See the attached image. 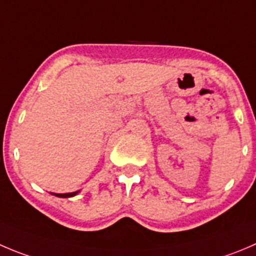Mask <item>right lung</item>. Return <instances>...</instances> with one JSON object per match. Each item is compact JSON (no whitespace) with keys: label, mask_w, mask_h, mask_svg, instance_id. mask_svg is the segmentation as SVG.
<instances>
[{"label":"right lung","mask_w":256,"mask_h":256,"mask_svg":"<svg viewBox=\"0 0 256 256\" xmlns=\"http://www.w3.org/2000/svg\"><path fill=\"white\" fill-rule=\"evenodd\" d=\"M78 192V191H75V192H66V194H54V195L58 198H71V196H75Z\"/></svg>","instance_id":"1"}]
</instances>
